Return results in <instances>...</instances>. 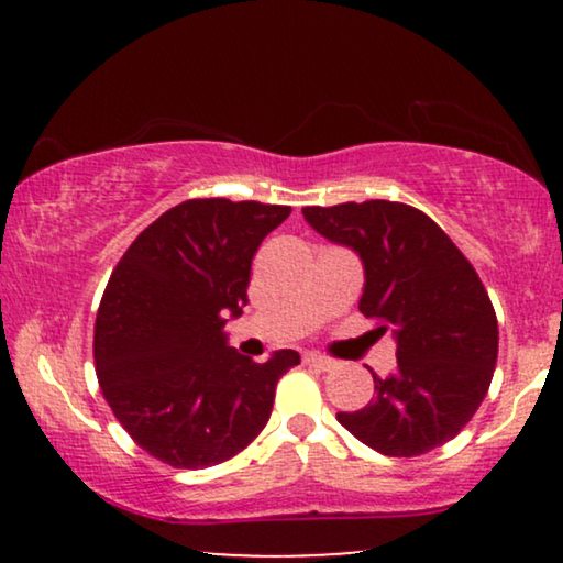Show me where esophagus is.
I'll return each instance as SVG.
<instances>
[{"instance_id": "1", "label": "esophagus", "mask_w": 563, "mask_h": 563, "mask_svg": "<svg viewBox=\"0 0 563 563\" xmlns=\"http://www.w3.org/2000/svg\"><path fill=\"white\" fill-rule=\"evenodd\" d=\"M305 364L318 368V372H330V368L335 366V361L328 356H320V353H305Z\"/></svg>"}]
</instances>
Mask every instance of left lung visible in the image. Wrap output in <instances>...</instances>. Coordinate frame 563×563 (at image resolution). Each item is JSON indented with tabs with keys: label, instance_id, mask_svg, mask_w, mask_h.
Here are the masks:
<instances>
[{
	"label": "left lung",
	"instance_id": "obj_1",
	"mask_svg": "<svg viewBox=\"0 0 563 563\" xmlns=\"http://www.w3.org/2000/svg\"><path fill=\"white\" fill-rule=\"evenodd\" d=\"M305 220L364 264L358 310L397 341V372L374 376V399L338 422L384 456H420L456 438L487 397L497 314L449 235L389 199L302 207Z\"/></svg>",
	"mask_w": 563,
	"mask_h": 563
}]
</instances>
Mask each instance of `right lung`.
<instances>
[{
    "label": "right lung",
    "mask_w": 563,
    "mask_h": 563,
    "mask_svg": "<svg viewBox=\"0 0 563 563\" xmlns=\"http://www.w3.org/2000/svg\"><path fill=\"white\" fill-rule=\"evenodd\" d=\"M291 207L187 199L151 222L114 266L95 322L99 387L128 435L176 468L241 453L268 422L276 382L299 364H256L228 345L249 305L251 261Z\"/></svg>",
    "instance_id": "right-lung-1"
}]
</instances>
